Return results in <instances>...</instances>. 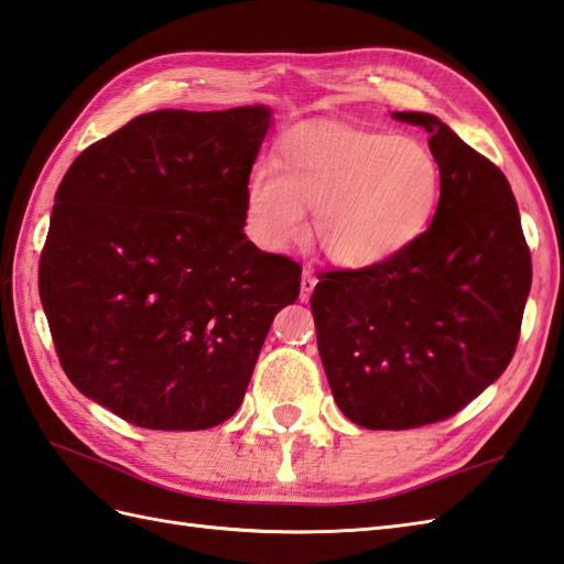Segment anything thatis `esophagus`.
<instances>
[{
	"label": "esophagus",
	"instance_id": "1",
	"mask_svg": "<svg viewBox=\"0 0 564 564\" xmlns=\"http://www.w3.org/2000/svg\"><path fill=\"white\" fill-rule=\"evenodd\" d=\"M314 285H317V276H314L310 269H305L303 279H300V300H303V303H307V300H310Z\"/></svg>",
	"mask_w": 564,
	"mask_h": 564
}]
</instances>
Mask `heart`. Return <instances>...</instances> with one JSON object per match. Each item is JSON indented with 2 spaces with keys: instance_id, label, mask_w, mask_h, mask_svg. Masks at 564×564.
<instances>
[{
  "instance_id": "1",
  "label": "heart",
  "mask_w": 564,
  "mask_h": 564,
  "mask_svg": "<svg viewBox=\"0 0 564 564\" xmlns=\"http://www.w3.org/2000/svg\"><path fill=\"white\" fill-rule=\"evenodd\" d=\"M442 165L417 137L310 122L283 134L273 167L247 180L252 240L281 252L305 238V212L324 257L344 269H375L423 238L437 214Z\"/></svg>"
}]
</instances>
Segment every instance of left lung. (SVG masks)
I'll list each match as a JSON object with an SVG mask.
<instances>
[{
  "mask_svg": "<svg viewBox=\"0 0 564 564\" xmlns=\"http://www.w3.org/2000/svg\"><path fill=\"white\" fill-rule=\"evenodd\" d=\"M423 127L442 165L430 228L382 267L329 271L312 314L332 394L348 421L409 430L459 413L512 360L531 291L519 206L500 167L440 117Z\"/></svg>",
  "mask_w": 564,
  "mask_h": 564,
  "instance_id": "1",
  "label": "left lung"
}]
</instances>
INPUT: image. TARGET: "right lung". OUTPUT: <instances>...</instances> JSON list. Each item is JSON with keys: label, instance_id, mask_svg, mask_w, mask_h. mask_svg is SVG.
<instances>
[{"label": "right lung", "instance_id": "add662e5", "mask_svg": "<svg viewBox=\"0 0 564 564\" xmlns=\"http://www.w3.org/2000/svg\"><path fill=\"white\" fill-rule=\"evenodd\" d=\"M267 105L155 110L88 147L55 194L43 310L72 384L127 423L206 430L240 409L300 267L245 235Z\"/></svg>", "mask_w": 564, "mask_h": 564}]
</instances>
